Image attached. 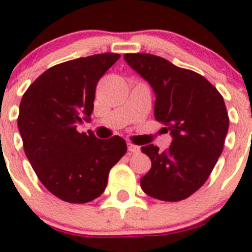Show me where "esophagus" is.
Masks as SVG:
<instances>
[{"mask_svg": "<svg viewBox=\"0 0 252 252\" xmlns=\"http://www.w3.org/2000/svg\"><path fill=\"white\" fill-rule=\"evenodd\" d=\"M128 151L130 152V153H138V152L140 151V148L138 146H135V144L128 143Z\"/></svg>", "mask_w": 252, "mask_h": 252, "instance_id": "34e87169", "label": "esophagus"}]
</instances>
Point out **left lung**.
<instances>
[{
  "label": "left lung",
  "instance_id": "left-lung-1",
  "mask_svg": "<svg viewBox=\"0 0 252 252\" xmlns=\"http://www.w3.org/2000/svg\"><path fill=\"white\" fill-rule=\"evenodd\" d=\"M126 61L156 93L154 117L171 131L168 149L142 147L152 168L140 187L153 198L177 202L188 198L207 181L221 156L228 114L219 90L202 75L152 54H126Z\"/></svg>",
  "mask_w": 252,
  "mask_h": 252
}]
</instances>
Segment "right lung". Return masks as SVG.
<instances>
[{
  "label": "right lung",
  "instance_id": "add662e5",
  "mask_svg": "<svg viewBox=\"0 0 252 252\" xmlns=\"http://www.w3.org/2000/svg\"><path fill=\"white\" fill-rule=\"evenodd\" d=\"M119 58L104 53L55 65L21 99L17 126L25 154L47 191L65 202L98 198L112 167L126 152L118 135L98 139L76 130L83 118L89 121L99 79Z\"/></svg>",
  "mask_w": 252,
  "mask_h": 252
}]
</instances>
